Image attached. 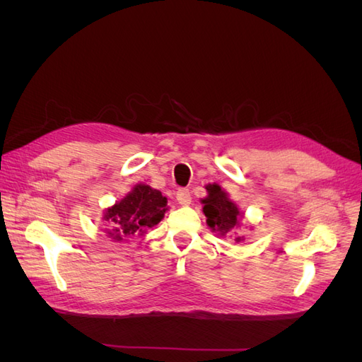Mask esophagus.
<instances>
[{
    "mask_svg": "<svg viewBox=\"0 0 362 362\" xmlns=\"http://www.w3.org/2000/svg\"><path fill=\"white\" fill-rule=\"evenodd\" d=\"M177 201L181 204V205H189L192 202V194H190V190L189 189H180L177 192Z\"/></svg>",
    "mask_w": 362,
    "mask_h": 362,
    "instance_id": "34e87169",
    "label": "esophagus"
}]
</instances>
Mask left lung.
Masks as SVG:
<instances>
[{"mask_svg":"<svg viewBox=\"0 0 362 362\" xmlns=\"http://www.w3.org/2000/svg\"><path fill=\"white\" fill-rule=\"evenodd\" d=\"M205 189L208 196L201 202L204 204L202 211L206 217V225L211 228V231L226 235L235 226H240L243 213H240L238 206L229 199L228 193L218 184H208ZM242 240V237H235V242Z\"/></svg>","mask_w":362,"mask_h":362,"instance_id":"obj_1","label":"left lung"}]
</instances>
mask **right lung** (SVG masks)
Returning <instances> with one entry per match:
<instances>
[{
	"instance_id": "right-lung-1",
	"label": "right lung",
	"mask_w": 362,
	"mask_h": 362,
	"mask_svg": "<svg viewBox=\"0 0 362 362\" xmlns=\"http://www.w3.org/2000/svg\"><path fill=\"white\" fill-rule=\"evenodd\" d=\"M168 211V199L161 192L146 184H136L124 199L108 206L103 221L110 225L107 234L116 242L145 233V229L161 222Z\"/></svg>"
}]
</instances>
